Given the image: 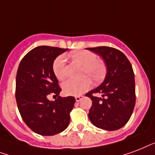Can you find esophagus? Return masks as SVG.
Instances as JSON below:
<instances>
[{"instance_id":"1","label":"esophagus","mask_w":155,"mask_h":155,"mask_svg":"<svg viewBox=\"0 0 155 155\" xmlns=\"http://www.w3.org/2000/svg\"><path fill=\"white\" fill-rule=\"evenodd\" d=\"M83 95H78V96L75 97V99H76L77 102H79L80 100H81V99H83Z\"/></svg>"}]
</instances>
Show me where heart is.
Returning a JSON list of instances; mask_svg holds the SVG:
<instances>
[{
    "label": "heart",
    "instance_id": "1",
    "mask_svg": "<svg viewBox=\"0 0 155 155\" xmlns=\"http://www.w3.org/2000/svg\"><path fill=\"white\" fill-rule=\"evenodd\" d=\"M70 56L75 62L82 66L81 75L84 77L78 80H67L62 84V89L67 95H78L90 88L91 80L89 78L94 81H99L105 76L106 65L103 61L98 60L96 54L92 51L86 50L73 51ZM65 64L66 58L64 55H60L54 61L52 69L55 76L59 80H64L66 77Z\"/></svg>",
    "mask_w": 155,
    "mask_h": 155
}]
</instances>
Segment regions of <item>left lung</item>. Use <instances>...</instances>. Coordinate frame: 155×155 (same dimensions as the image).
Wrapping results in <instances>:
<instances>
[{"mask_svg":"<svg viewBox=\"0 0 155 155\" xmlns=\"http://www.w3.org/2000/svg\"><path fill=\"white\" fill-rule=\"evenodd\" d=\"M86 49L101 56L107 67L103 83L86 94L92 100L89 118L97 128L117 130L126 124L135 107V79L132 64L123 52L114 48L101 46ZM96 94L102 97H95Z\"/></svg>","mask_w":155,"mask_h":155,"instance_id":"1","label":"left lung"}]
</instances>
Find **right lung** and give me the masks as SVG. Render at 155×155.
<instances>
[{
    "label": "right lung",
    "instance_id": "add662e5",
    "mask_svg": "<svg viewBox=\"0 0 155 155\" xmlns=\"http://www.w3.org/2000/svg\"><path fill=\"white\" fill-rule=\"evenodd\" d=\"M68 48L39 46L24 56L16 76V101L21 118L32 131L52 136L66 129L75 104L73 96L61 97L58 80L52 65L55 59ZM58 98L50 101L47 95Z\"/></svg>",
    "mask_w": 155,
    "mask_h": 155
}]
</instances>
